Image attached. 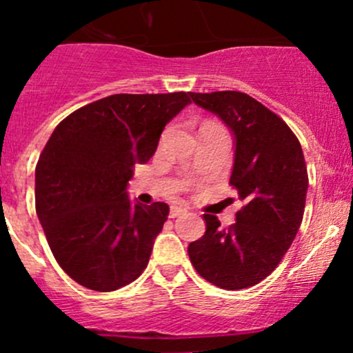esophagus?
<instances>
[{
  "mask_svg": "<svg viewBox=\"0 0 353 353\" xmlns=\"http://www.w3.org/2000/svg\"><path fill=\"white\" fill-rule=\"evenodd\" d=\"M185 208H181V206H170V211H169V216L170 218H179V216L185 214Z\"/></svg>",
  "mask_w": 353,
  "mask_h": 353,
  "instance_id": "obj_1",
  "label": "esophagus"
}]
</instances>
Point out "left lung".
<instances>
[{
    "label": "left lung",
    "instance_id": "8db88e82",
    "mask_svg": "<svg viewBox=\"0 0 353 353\" xmlns=\"http://www.w3.org/2000/svg\"><path fill=\"white\" fill-rule=\"evenodd\" d=\"M196 105L231 130L234 162L230 184L245 206L228 230L204 214L206 233L188 248L204 280L223 290L259 283L292 246L303 219L308 174L296 135L276 114L243 92L192 94Z\"/></svg>",
    "mask_w": 353,
    "mask_h": 353
}]
</instances>
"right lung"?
Segmentation results:
<instances>
[{"instance_id":"right-lung-1","label":"right lung","mask_w":353,"mask_h":353,"mask_svg":"<svg viewBox=\"0 0 353 353\" xmlns=\"http://www.w3.org/2000/svg\"><path fill=\"white\" fill-rule=\"evenodd\" d=\"M188 103L185 92L117 94L53 130L34 170V203L53 256L79 285L114 292L145 270L169 206L132 203L127 184Z\"/></svg>"}]
</instances>
